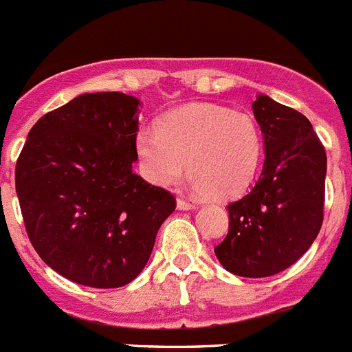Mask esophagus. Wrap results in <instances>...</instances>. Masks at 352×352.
I'll return each mask as SVG.
<instances>
[{"label":"esophagus","instance_id":"obj_1","mask_svg":"<svg viewBox=\"0 0 352 352\" xmlns=\"http://www.w3.org/2000/svg\"><path fill=\"white\" fill-rule=\"evenodd\" d=\"M176 207H178L179 210H190V208H196V205H194L192 201L183 199V197H178V199H176Z\"/></svg>","mask_w":352,"mask_h":352}]
</instances>
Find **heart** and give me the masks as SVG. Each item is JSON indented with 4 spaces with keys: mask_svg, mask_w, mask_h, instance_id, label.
I'll return each mask as SVG.
<instances>
[{
    "mask_svg": "<svg viewBox=\"0 0 352 352\" xmlns=\"http://www.w3.org/2000/svg\"><path fill=\"white\" fill-rule=\"evenodd\" d=\"M142 173L158 187L187 174L208 199H230L252 185L263 158V133L248 113L190 104L160 118L155 131L135 136Z\"/></svg>",
    "mask_w": 352,
    "mask_h": 352,
    "instance_id": "b5f03b06",
    "label": "heart"
}]
</instances>
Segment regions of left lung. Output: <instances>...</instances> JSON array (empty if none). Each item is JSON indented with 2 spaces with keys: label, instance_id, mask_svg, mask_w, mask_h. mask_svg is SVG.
Returning a JSON list of instances; mask_svg holds the SVG:
<instances>
[{
  "label": "left lung",
  "instance_id": "obj_1",
  "mask_svg": "<svg viewBox=\"0 0 352 352\" xmlns=\"http://www.w3.org/2000/svg\"><path fill=\"white\" fill-rule=\"evenodd\" d=\"M252 107L264 135L263 173L228 205V234L214 252L230 274L261 278L297 263L320 232L327 156L302 113L266 95Z\"/></svg>",
  "mask_w": 352,
  "mask_h": 352
}]
</instances>
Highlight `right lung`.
<instances>
[{
  "instance_id": "obj_1",
  "label": "right lung",
  "mask_w": 352,
  "mask_h": 352,
  "mask_svg": "<svg viewBox=\"0 0 352 352\" xmlns=\"http://www.w3.org/2000/svg\"><path fill=\"white\" fill-rule=\"evenodd\" d=\"M140 100L84 93L36 122L16 165L32 246L52 270L89 287H120L147 264L169 190L133 173Z\"/></svg>"
}]
</instances>
